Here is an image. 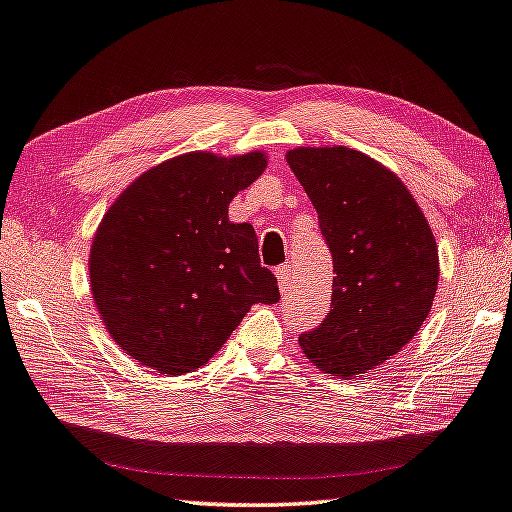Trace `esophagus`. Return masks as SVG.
Here are the masks:
<instances>
[{
	"label": "esophagus",
	"instance_id": "34e87169",
	"mask_svg": "<svg viewBox=\"0 0 512 512\" xmlns=\"http://www.w3.org/2000/svg\"><path fill=\"white\" fill-rule=\"evenodd\" d=\"M277 282H279V288H282V293L290 286V266L288 264H282L277 268Z\"/></svg>",
	"mask_w": 512,
	"mask_h": 512
}]
</instances>
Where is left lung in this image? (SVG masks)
Masks as SVG:
<instances>
[{
  "mask_svg": "<svg viewBox=\"0 0 512 512\" xmlns=\"http://www.w3.org/2000/svg\"><path fill=\"white\" fill-rule=\"evenodd\" d=\"M286 159L317 210L335 273L328 315L299 346L330 375L366 373L426 322L439 279L433 230L402 179L359 150L295 148Z\"/></svg>",
  "mask_w": 512,
  "mask_h": 512,
  "instance_id": "obj_1",
  "label": "left lung"
}]
</instances>
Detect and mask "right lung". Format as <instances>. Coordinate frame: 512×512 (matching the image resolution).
I'll return each instance as SVG.
<instances>
[{
  "label": "right lung",
  "instance_id": "add662e5",
  "mask_svg": "<svg viewBox=\"0 0 512 512\" xmlns=\"http://www.w3.org/2000/svg\"><path fill=\"white\" fill-rule=\"evenodd\" d=\"M264 153H188L135 179L90 248V290L110 337L164 375L204 366L253 304L279 302L250 224L228 204L264 173Z\"/></svg>",
  "mask_w": 512,
  "mask_h": 512
}]
</instances>
